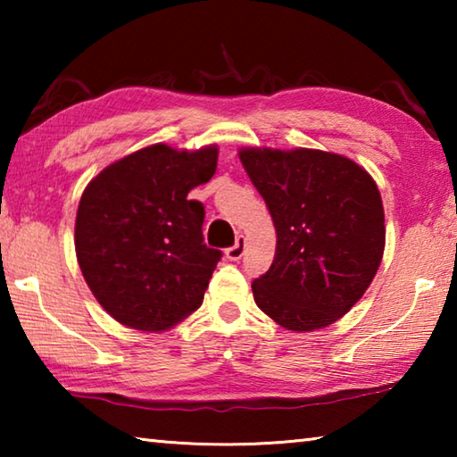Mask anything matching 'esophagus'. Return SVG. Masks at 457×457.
Here are the masks:
<instances>
[{
    "label": "esophagus",
    "mask_w": 457,
    "mask_h": 457,
    "mask_svg": "<svg viewBox=\"0 0 457 457\" xmlns=\"http://www.w3.org/2000/svg\"><path fill=\"white\" fill-rule=\"evenodd\" d=\"M244 252H245V237L244 236H237L236 245H231V247H228V250H226V258L229 262H237L239 258L244 256Z\"/></svg>",
    "instance_id": "esophagus-1"
}]
</instances>
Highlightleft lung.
Masks as SVG:
<instances>
[{
    "label": "left lung",
    "mask_w": 457,
    "mask_h": 457,
    "mask_svg": "<svg viewBox=\"0 0 457 457\" xmlns=\"http://www.w3.org/2000/svg\"><path fill=\"white\" fill-rule=\"evenodd\" d=\"M237 154L276 228L272 266L252 284L260 311L292 332L337 322L383 260L375 179L353 159L320 149L244 146Z\"/></svg>",
    "instance_id": "obj_1"
}]
</instances>
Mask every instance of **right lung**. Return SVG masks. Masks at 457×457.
Instances as JSON below:
<instances>
[{
  "label": "right lung",
  "instance_id": "obj_1",
  "mask_svg": "<svg viewBox=\"0 0 457 457\" xmlns=\"http://www.w3.org/2000/svg\"><path fill=\"white\" fill-rule=\"evenodd\" d=\"M218 154V145H149L87 185L76 212V260L117 322L163 332L204 303L221 252L204 244V205L187 195L212 179Z\"/></svg>",
  "mask_w": 457,
  "mask_h": 457
}]
</instances>
